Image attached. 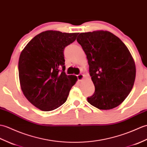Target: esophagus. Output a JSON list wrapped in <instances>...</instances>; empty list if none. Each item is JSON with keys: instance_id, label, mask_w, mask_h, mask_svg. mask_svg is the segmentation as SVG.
I'll return each instance as SVG.
<instances>
[{"instance_id": "34e87169", "label": "esophagus", "mask_w": 147, "mask_h": 147, "mask_svg": "<svg viewBox=\"0 0 147 147\" xmlns=\"http://www.w3.org/2000/svg\"><path fill=\"white\" fill-rule=\"evenodd\" d=\"M77 76H78V80H80V81L83 80V78H84V75H83V74H78Z\"/></svg>"}]
</instances>
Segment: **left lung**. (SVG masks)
I'll return each instance as SVG.
<instances>
[{
    "instance_id": "left-lung-1",
    "label": "left lung",
    "mask_w": 147,
    "mask_h": 147,
    "mask_svg": "<svg viewBox=\"0 0 147 147\" xmlns=\"http://www.w3.org/2000/svg\"><path fill=\"white\" fill-rule=\"evenodd\" d=\"M77 41L86 55L95 87L88 102L100 110L118 107L130 93L135 80V64L127 47L106 30L80 33Z\"/></svg>"
}]
</instances>
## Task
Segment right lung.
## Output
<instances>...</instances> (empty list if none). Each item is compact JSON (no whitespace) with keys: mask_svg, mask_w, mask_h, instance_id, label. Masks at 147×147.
<instances>
[{"mask_svg":"<svg viewBox=\"0 0 147 147\" xmlns=\"http://www.w3.org/2000/svg\"><path fill=\"white\" fill-rule=\"evenodd\" d=\"M79 33L46 30L36 36L22 51L19 60L20 88L39 110H55L67 100L77 77L64 72V49Z\"/></svg>","mask_w":147,"mask_h":147,"instance_id":"obj_1","label":"right lung"}]
</instances>
